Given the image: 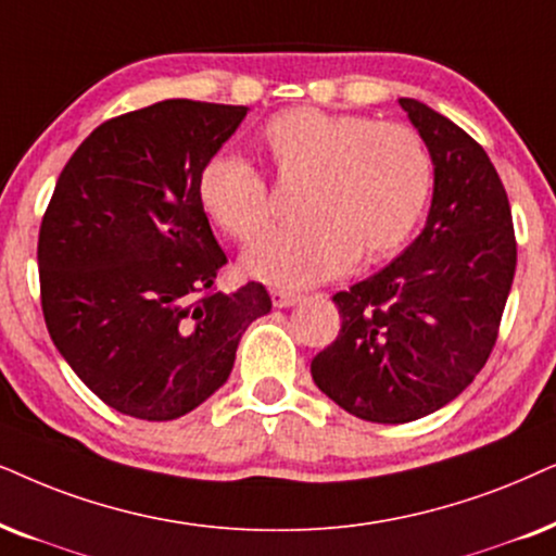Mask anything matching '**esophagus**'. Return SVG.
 <instances>
[{
  "mask_svg": "<svg viewBox=\"0 0 556 556\" xmlns=\"http://www.w3.org/2000/svg\"><path fill=\"white\" fill-rule=\"evenodd\" d=\"M270 299H273V306H278V308H288V306L299 304V301H301V293H295V291H286V288H273V291H270Z\"/></svg>",
  "mask_w": 556,
  "mask_h": 556,
  "instance_id": "esophagus-1",
  "label": "esophagus"
}]
</instances>
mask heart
<instances>
[{
    "label": "heart",
    "mask_w": 556,
    "mask_h": 556,
    "mask_svg": "<svg viewBox=\"0 0 556 556\" xmlns=\"http://www.w3.org/2000/svg\"><path fill=\"white\" fill-rule=\"evenodd\" d=\"M261 148L286 181H306L301 225L273 229L244 252L248 276L276 286H314L352 263L383 261L419 225L434 165L427 142L403 122L293 106L261 129ZM199 201L229 240L250 242L270 225L273 199L261 170L216 153L199 173Z\"/></svg>",
    "instance_id": "1"
}]
</instances>
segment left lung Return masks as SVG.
<instances>
[{
    "label": "left lung",
    "instance_id": "obj_1",
    "mask_svg": "<svg viewBox=\"0 0 556 556\" xmlns=\"http://www.w3.org/2000/svg\"><path fill=\"white\" fill-rule=\"evenodd\" d=\"M399 104L434 163L427 227L391 265L334 293L342 329L312 359L319 391L375 424L421 419L472 383L516 273L510 204L485 150L431 106Z\"/></svg>",
    "mask_w": 556,
    "mask_h": 556
}]
</instances>
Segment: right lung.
Segmentation results:
<instances>
[{
    "mask_svg": "<svg viewBox=\"0 0 556 556\" xmlns=\"http://www.w3.org/2000/svg\"><path fill=\"white\" fill-rule=\"evenodd\" d=\"M248 106L165 99L86 137L42 214L50 340L119 414L173 421L227 383L240 337L270 312L263 283L216 291L227 263L199 173Z\"/></svg>",
    "mask_w": 556,
    "mask_h": 556,
    "instance_id": "add662e5",
    "label": "right lung"
}]
</instances>
